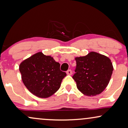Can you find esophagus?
<instances>
[{"instance_id":"esophagus-1","label":"esophagus","mask_w":128,"mask_h":128,"mask_svg":"<svg viewBox=\"0 0 128 128\" xmlns=\"http://www.w3.org/2000/svg\"><path fill=\"white\" fill-rule=\"evenodd\" d=\"M67 75H72V71L71 70H68L67 71Z\"/></svg>"}]
</instances>
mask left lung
I'll use <instances>...</instances> for the list:
<instances>
[{
    "mask_svg": "<svg viewBox=\"0 0 128 128\" xmlns=\"http://www.w3.org/2000/svg\"><path fill=\"white\" fill-rule=\"evenodd\" d=\"M75 60L77 66L72 78L77 88L86 96L101 93L109 84L114 70L110 60L96 52Z\"/></svg>",
    "mask_w": 128,
    "mask_h": 128,
    "instance_id": "left-lung-1",
    "label": "left lung"
}]
</instances>
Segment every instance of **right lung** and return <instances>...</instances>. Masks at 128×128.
<instances>
[{"mask_svg": "<svg viewBox=\"0 0 128 128\" xmlns=\"http://www.w3.org/2000/svg\"><path fill=\"white\" fill-rule=\"evenodd\" d=\"M60 67V63L52 57L40 52L22 61L19 71L24 85L30 93L38 98H47L59 89L67 75Z\"/></svg>", "mask_w": 128, "mask_h": 128, "instance_id": "obj_1", "label": "right lung"}]
</instances>
